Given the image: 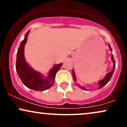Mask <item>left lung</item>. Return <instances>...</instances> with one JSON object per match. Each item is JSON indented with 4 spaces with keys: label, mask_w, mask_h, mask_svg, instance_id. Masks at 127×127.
<instances>
[{
    "label": "left lung",
    "mask_w": 127,
    "mask_h": 127,
    "mask_svg": "<svg viewBox=\"0 0 127 127\" xmlns=\"http://www.w3.org/2000/svg\"><path fill=\"white\" fill-rule=\"evenodd\" d=\"M109 48H110V51H112V49L111 47H110V45H109ZM112 60H113V63H114V65H113V70H112V72H110V73H107V75H106V76L105 78H104V79H102L101 81H99L98 83H99V85H100V87H99V89L103 88V87H104V85H106V84H107V83L109 82V81H110V79H111V77H112V75H113V72H114L115 68V60H114V58H113V54H112ZM73 76L74 81H75V80H76V77H75V73H74L73 70ZM78 87H79V85H78ZM80 87V88L84 89V90H85V88H84V87Z\"/></svg>",
    "instance_id": "obj_1"
}]
</instances>
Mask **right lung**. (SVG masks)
Returning <instances> with one entry per match:
<instances>
[{"label": "right lung", "instance_id": "obj_1", "mask_svg": "<svg viewBox=\"0 0 127 127\" xmlns=\"http://www.w3.org/2000/svg\"><path fill=\"white\" fill-rule=\"evenodd\" d=\"M29 30L26 33L25 38L22 40L18 49L16 61V70L22 82L27 88L35 91H42L48 90L54 85L55 75L62 66V63L55 65L51 70L48 76L42 78L40 73L33 70L26 63L24 55V45L27 41Z\"/></svg>", "mask_w": 127, "mask_h": 127}]
</instances>
